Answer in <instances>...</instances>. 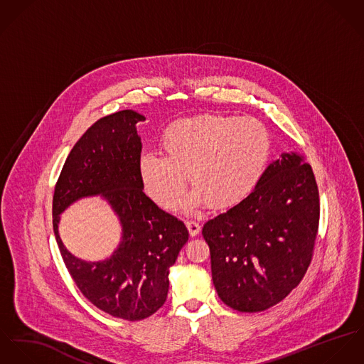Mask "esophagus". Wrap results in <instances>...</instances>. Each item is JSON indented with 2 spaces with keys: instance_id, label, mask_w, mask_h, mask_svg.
I'll return each instance as SVG.
<instances>
[{
  "instance_id": "obj_1",
  "label": "esophagus",
  "mask_w": 364,
  "mask_h": 364,
  "mask_svg": "<svg viewBox=\"0 0 364 364\" xmlns=\"http://www.w3.org/2000/svg\"><path fill=\"white\" fill-rule=\"evenodd\" d=\"M186 226H187V229H188V232H190V236H197L200 232H201V225L198 223V222H196V220H193V219H190V220H187L186 222Z\"/></svg>"
}]
</instances>
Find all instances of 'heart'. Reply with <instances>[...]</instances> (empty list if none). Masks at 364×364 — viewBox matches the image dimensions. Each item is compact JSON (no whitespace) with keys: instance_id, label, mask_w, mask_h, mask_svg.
Masks as SVG:
<instances>
[{"instance_id":"obj_1","label":"heart","mask_w":364,"mask_h":364,"mask_svg":"<svg viewBox=\"0 0 364 364\" xmlns=\"http://www.w3.org/2000/svg\"><path fill=\"white\" fill-rule=\"evenodd\" d=\"M163 156L139 161L145 193L163 209L178 206L187 176L196 191L186 208L223 210L242 202L259 183L271 152L268 129L252 117L203 114L170 124L161 141Z\"/></svg>"}]
</instances>
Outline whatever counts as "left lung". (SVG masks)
<instances>
[{
  "label": "left lung",
  "instance_id": "1",
  "mask_svg": "<svg viewBox=\"0 0 364 364\" xmlns=\"http://www.w3.org/2000/svg\"><path fill=\"white\" fill-rule=\"evenodd\" d=\"M318 222L311 166L294 152L282 154L248 197L202 228L220 300L242 313L282 301L310 267Z\"/></svg>",
  "mask_w": 364,
  "mask_h": 364
}]
</instances>
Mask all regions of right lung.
<instances>
[{
  "label": "right lung",
  "mask_w": 364,
  "mask_h": 364,
  "mask_svg": "<svg viewBox=\"0 0 364 364\" xmlns=\"http://www.w3.org/2000/svg\"><path fill=\"white\" fill-rule=\"evenodd\" d=\"M141 122L144 116L122 110L90 125L64 163L53 197L54 235L74 282L99 310L128 321L144 320L164 304L168 268L188 240L186 225L144 193L136 134ZM99 193L118 213L123 239L110 259L86 263L60 242L59 213L82 196Z\"/></svg>",
  "instance_id": "right-lung-1"
}]
</instances>
